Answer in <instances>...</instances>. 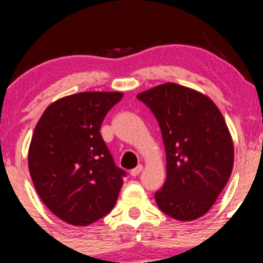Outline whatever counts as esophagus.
<instances>
[{
    "label": "esophagus",
    "instance_id": "obj_1",
    "mask_svg": "<svg viewBox=\"0 0 263 263\" xmlns=\"http://www.w3.org/2000/svg\"><path fill=\"white\" fill-rule=\"evenodd\" d=\"M141 171H142V165H137L136 168H134L131 172H129V174H131L132 177H136V176H139L140 172Z\"/></svg>",
    "mask_w": 263,
    "mask_h": 263
}]
</instances>
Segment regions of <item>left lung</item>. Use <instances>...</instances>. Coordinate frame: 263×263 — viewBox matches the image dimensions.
<instances>
[{
	"label": "left lung",
	"mask_w": 263,
	"mask_h": 263,
	"mask_svg": "<svg viewBox=\"0 0 263 263\" xmlns=\"http://www.w3.org/2000/svg\"><path fill=\"white\" fill-rule=\"evenodd\" d=\"M160 127L166 179L155 192L159 209L191 221L205 215L227 184L234 147L222 115L211 99L168 82L137 95Z\"/></svg>",
	"instance_id": "1"
}]
</instances>
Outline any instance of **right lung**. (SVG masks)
I'll list each match as a JSON object with an SVG mask.
<instances>
[{
    "label": "right lung",
    "mask_w": 263,
    "mask_h": 263,
    "mask_svg": "<svg viewBox=\"0 0 263 263\" xmlns=\"http://www.w3.org/2000/svg\"><path fill=\"white\" fill-rule=\"evenodd\" d=\"M122 97L102 91L70 95L50 104L36 123L29 172L44 205L68 224H91L116 205L126 172L116 165L100 126Z\"/></svg>",
    "instance_id": "1"
}]
</instances>
